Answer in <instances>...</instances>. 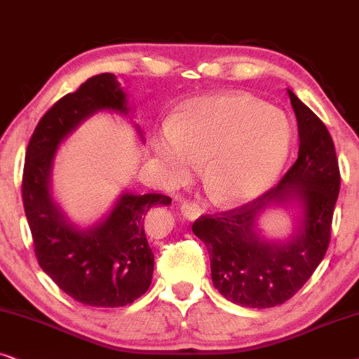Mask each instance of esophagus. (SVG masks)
<instances>
[{
  "instance_id": "obj_1",
  "label": "esophagus",
  "mask_w": 359,
  "mask_h": 359,
  "mask_svg": "<svg viewBox=\"0 0 359 359\" xmlns=\"http://www.w3.org/2000/svg\"><path fill=\"white\" fill-rule=\"evenodd\" d=\"M180 212H182V215L187 219H195V218L200 217V212H202V210H200L198 205L185 202V203L180 205Z\"/></svg>"
}]
</instances>
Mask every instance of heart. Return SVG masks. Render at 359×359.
<instances>
[{
  "instance_id": "heart-1",
  "label": "heart",
  "mask_w": 359,
  "mask_h": 359,
  "mask_svg": "<svg viewBox=\"0 0 359 359\" xmlns=\"http://www.w3.org/2000/svg\"><path fill=\"white\" fill-rule=\"evenodd\" d=\"M292 130L280 109L246 93L205 95L185 102L152 137L161 175L180 185L202 161L213 197L246 203L269 190L287 161Z\"/></svg>"
}]
</instances>
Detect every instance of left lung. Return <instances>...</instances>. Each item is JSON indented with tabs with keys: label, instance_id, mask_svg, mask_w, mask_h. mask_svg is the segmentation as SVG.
<instances>
[{
	"label": "left lung",
	"instance_id": "left-lung-1",
	"mask_svg": "<svg viewBox=\"0 0 359 359\" xmlns=\"http://www.w3.org/2000/svg\"><path fill=\"white\" fill-rule=\"evenodd\" d=\"M299 126V157L280 182L241 207L195 219L192 231L207 246L215 289L229 302L269 309L287 302L307 283L330 245L340 192V169L322 119L287 90ZM297 201L298 231L285 242L260 236L257 217L271 204Z\"/></svg>",
	"mask_w": 359,
	"mask_h": 359
}]
</instances>
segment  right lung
<instances>
[{
	"instance_id": "obj_1",
	"label": "right lung",
	"mask_w": 359,
	"mask_h": 359,
	"mask_svg": "<svg viewBox=\"0 0 359 359\" xmlns=\"http://www.w3.org/2000/svg\"><path fill=\"white\" fill-rule=\"evenodd\" d=\"M102 109L130 113L126 93L113 74L88 79L41 118L26 151L22 203L42 271L76 302L123 307L151 285L154 252L144 231L146 215L172 200L162 194L123 192L108 217L92 228L80 229L65 218L50 194L55 151L80 123Z\"/></svg>"
}]
</instances>
